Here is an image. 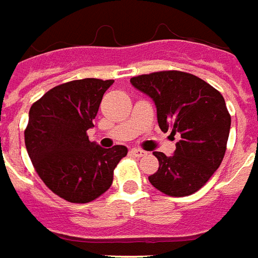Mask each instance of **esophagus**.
<instances>
[{
    "label": "esophagus",
    "mask_w": 258,
    "mask_h": 258,
    "mask_svg": "<svg viewBox=\"0 0 258 258\" xmlns=\"http://www.w3.org/2000/svg\"><path fill=\"white\" fill-rule=\"evenodd\" d=\"M131 154L133 155V156H136V158H141V156H144L147 152L143 150H139V148H133V150H131Z\"/></svg>",
    "instance_id": "34e87169"
}]
</instances>
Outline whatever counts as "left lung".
Listing matches in <instances>:
<instances>
[{"instance_id": "8db88e82", "label": "left lung", "mask_w": 258, "mask_h": 258, "mask_svg": "<svg viewBox=\"0 0 258 258\" xmlns=\"http://www.w3.org/2000/svg\"><path fill=\"white\" fill-rule=\"evenodd\" d=\"M132 85L156 106L162 132L179 135L173 156L154 152L158 171L152 186L171 197L193 195L219 168L226 154L231 117L222 94L200 77L179 71L132 77Z\"/></svg>"}]
</instances>
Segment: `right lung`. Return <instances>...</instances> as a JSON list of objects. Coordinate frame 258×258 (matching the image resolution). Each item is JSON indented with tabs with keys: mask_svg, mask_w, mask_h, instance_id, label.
Segmentation results:
<instances>
[{
	"mask_svg": "<svg viewBox=\"0 0 258 258\" xmlns=\"http://www.w3.org/2000/svg\"><path fill=\"white\" fill-rule=\"evenodd\" d=\"M114 80L83 79L54 87L30 108L24 131L27 152L35 171L50 190L69 203L84 204L113 183L114 168L127 148H102L91 143L103 94Z\"/></svg>",
	"mask_w": 258,
	"mask_h": 258,
	"instance_id": "right-lung-1",
	"label": "right lung"
}]
</instances>
